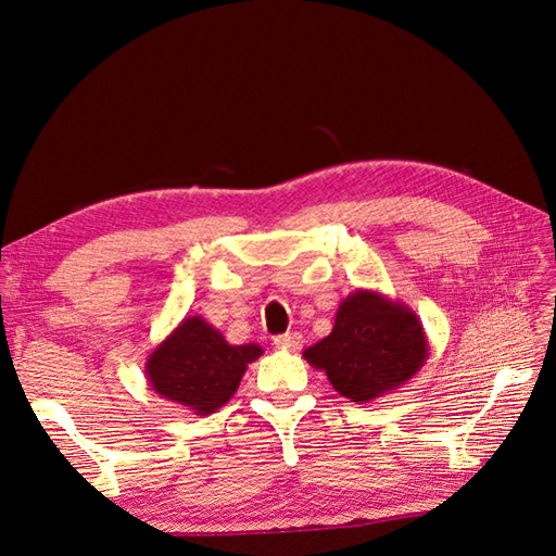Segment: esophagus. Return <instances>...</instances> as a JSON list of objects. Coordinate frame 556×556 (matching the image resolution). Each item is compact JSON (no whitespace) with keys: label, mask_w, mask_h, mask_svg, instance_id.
Segmentation results:
<instances>
[{"label":"esophagus","mask_w":556,"mask_h":556,"mask_svg":"<svg viewBox=\"0 0 556 556\" xmlns=\"http://www.w3.org/2000/svg\"><path fill=\"white\" fill-rule=\"evenodd\" d=\"M274 343H276L278 348H282V350H299L301 345H304V336L296 333V331H292V333H280V336H276Z\"/></svg>","instance_id":"34e87169"}]
</instances>
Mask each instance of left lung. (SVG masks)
<instances>
[{
    "mask_svg": "<svg viewBox=\"0 0 556 556\" xmlns=\"http://www.w3.org/2000/svg\"><path fill=\"white\" fill-rule=\"evenodd\" d=\"M427 357L429 341L415 311L374 290L345 296L331 333L304 350V359L355 403L396 392Z\"/></svg>",
    "mask_w": 556,
    "mask_h": 556,
    "instance_id": "left-lung-1",
    "label": "left lung"
}]
</instances>
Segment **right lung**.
Masks as SVG:
<instances>
[{
	"label": "right lung",
	"instance_id": "obj_1",
	"mask_svg": "<svg viewBox=\"0 0 556 556\" xmlns=\"http://www.w3.org/2000/svg\"><path fill=\"white\" fill-rule=\"evenodd\" d=\"M262 345H231L201 315L185 317L146 359L150 390L192 415H211L237 394Z\"/></svg>",
	"mask_w": 556,
	"mask_h": 556
}]
</instances>
